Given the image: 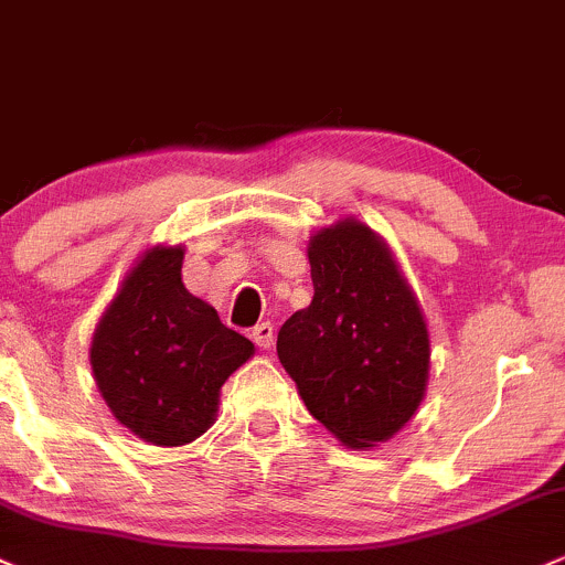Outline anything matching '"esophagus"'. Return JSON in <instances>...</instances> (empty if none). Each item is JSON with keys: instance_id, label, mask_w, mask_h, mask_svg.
Segmentation results:
<instances>
[{"instance_id": "esophagus-1", "label": "esophagus", "mask_w": 565, "mask_h": 565, "mask_svg": "<svg viewBox=\"0 0 565 565\" xmlns=\"http://www.w3.org/2000/svg\"><path fill=\"white\" fill-rule=\"evenodd\" d=\"M252 340L259 345V349L268 351L270 345H273V324H270V321H263V324L254 327V330H252Z\"/></svg>"}]
</instances>
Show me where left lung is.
Wrapping results in <instances>:
<instances>
[{"label": "left lung", "mask_w": 565, "mask_h": 565, "mask_svg": "<svg viewBox=\"0 0 565 565\" xmlns=\"http://www.w3.org/2000/svg\"><path fill=\"white\" fill-rule=\"evenodd\" d=\"M313 300L278 330V359L308 413L349 448L392 439L429 381V332L377 233L359 220L308 241Z\"/></svg>", "instance_id": "obj_1"}]
</instances>
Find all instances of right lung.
Instances as JSON below:
<instances>
[{"instance_id":"right-lung-1","label":"right lung","mask_w":565,"mask_h":565,"mask_svg":"<svg viewBox=\"0 0 565 565\" xmlns=\"http://www.w3.org/2000/svg\"><path fill=\"white\" fill-rule=\"evenodd\" d=\"M184 246L139 257L93 332L90 367L111 415L145 443L177 448L214 424L222 383L254 343L182 284Z\"/></svg>"}]
</instances>
